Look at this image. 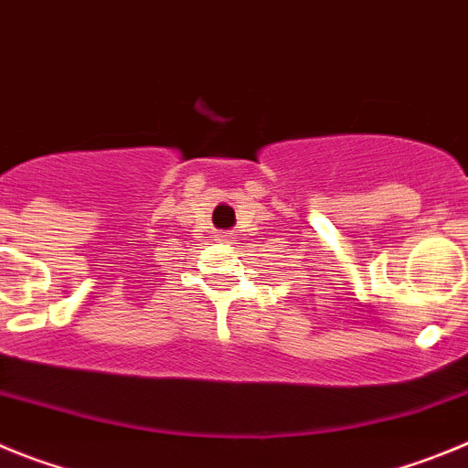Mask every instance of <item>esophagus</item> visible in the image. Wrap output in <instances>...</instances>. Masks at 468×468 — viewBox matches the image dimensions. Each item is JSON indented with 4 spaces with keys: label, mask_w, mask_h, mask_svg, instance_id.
<instances>
[{
    "label": "esophagus",
    "mask_w": 468,
    "mask_h": 468,
    "mask_svg": "<svg viewBox=\"0 0 468 468\" xmlns=\"http://www.w3.org/2000/svg\"><path fill=\"white\" fill-rule=\"evenodd\" d=\"M218 241H229V234H227V231L218 234Z\"/></svg>",
    "instance_id": "1"
}]
</instances>
